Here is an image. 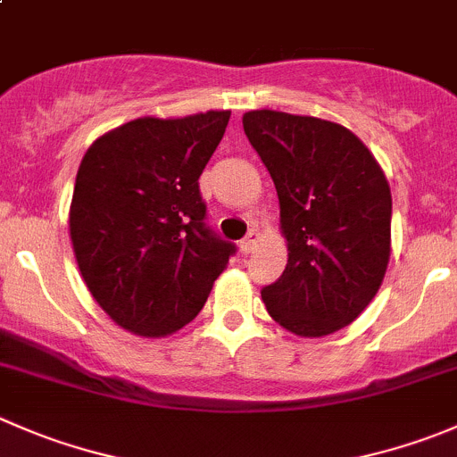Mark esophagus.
I'll return each instance as SVG.
<instances>
[{"label": "esophagus", "instance_id": "obj_1", "mask_svg": "<svg viewBox=\"0 0 457 457\" xmlns=\"http://www.w3.org/2000/svg\"><path fill=\"white\" fill-rule=\"evenodd\" d=\"M256 243H259V232H254V229H252V232L241 241L238 250H241V254H250V252L256 247Z\"/></svg>", "mask_w": 457, "mask_h": 457}]
</instances>
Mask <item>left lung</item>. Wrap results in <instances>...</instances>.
<instances>
[{
  "instance_id": "8db88e82",
  "label": "left lung",
  "mask_w": 457,
  "mask_h": 457,
  "mask_svg": "<svg viewBox=\"0 0 457 457\" xmlns=\"http://www.w3.org/2000/svg\"><path fill=\"white\" fill-rule=\"evenodd\" d=\"M243 131L278 196L287 263L261 299L299 337H326L375 299L391 259V187L346 127L286 111L243 113Z\"/></svg>"
}]
</instances>
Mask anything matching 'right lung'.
Listing matches in <instances>:
<instances>
[{
	"label": "right lung",
	"mask_w": 457,
	"mask_h": 457,
	"mask_svg": "<svg viewBox=\"0 0 457 457\" xmlns=\"http://www.w3.org/2000/svg\"><path fill=\"white\" fill-rule=\"evenodd\" d=\"M229 113L136 118L93 140L79 162L69 210L75 261L97 305L134 335L187 326L228 268L234 245L203 223L198 179Z\"/></svg>",
	"instance_id": "add662e5"
}]
</instances>
